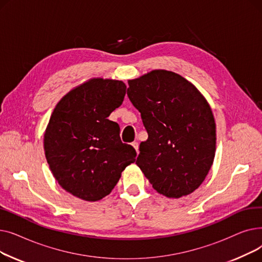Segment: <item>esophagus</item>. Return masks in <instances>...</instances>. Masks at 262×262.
Returning a JSON list of instances; mask_svg holds the SVG:
<instances>
[{"mask_svg": "<svg viewBox=\"0 0 262 262\" xmlns=\"http://www.w3.org/2000/svg\"><path fill=\"white\" fill-rule=\"evenodd\" d=\"M132 145H133V146H134V148L136 149V152H137V153H139V143L137 142V141H134V142L132 143Z\"/></svg>", "mask_w": 262, "mask_h": 262, "instance_id": "obj_1", "label": "esophagus"}]
</instances>
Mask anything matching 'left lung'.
Here are the masks:
<instances>
[{
	"mask_svg": "<svg viewBox=\"0 0 262 262\" xmlns=\"http://www.w3.org/2000/svg\"><path fill=\"white\" fill-rule=\"evenodd\" d=\"M148 138L136 163L158 193L178 199L207 176L215 153V123L201 92L174 72L154 70L128 81Z\"/></svg>",
	"mask_w": 262,
	"mask_h": 262,
	"instance_id": "obj_1",
	"label": "left lung"
}]
</instances>
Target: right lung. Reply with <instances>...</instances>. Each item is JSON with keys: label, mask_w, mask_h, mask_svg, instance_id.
Listing matches in <instances>:
<instances>
[{"label": "right lung", "mask_w": 262, "mask_h": 262, "mask_svg": "<svg viewBox=\"0 0 262 262\" xmlns=\"http://www.w3.org/2000/svg\"><path fill=\"white\" fill-rule=\"evenodd\" d=\"M126 93L121 80L93 78L67 93L45 134V152L58 184L72 195L94 202L108 195L136 150L107 118Z\"/></svg>", "instance_id": "1"}]
</instances>
